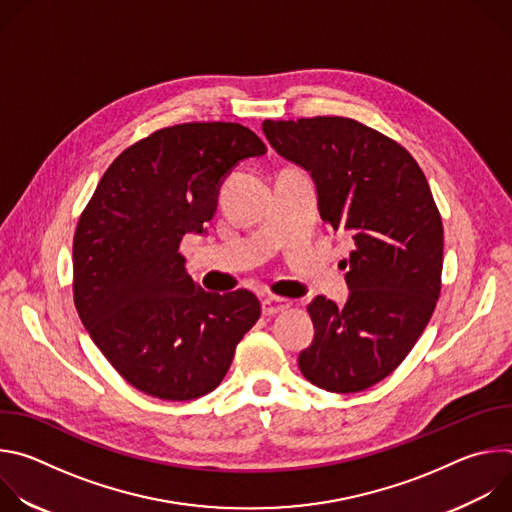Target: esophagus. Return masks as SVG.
<instances>
[{
  "instance_id": "esophagus-1",
  "label": "esophagus",
  "mask_w": 512,
  "mask_h": 512,
  "mask_svg": "<svg viewBox=\"0 0 512 512\" xmlns=\"http://www.w3.org/2000/svg\"><path fill=\"white\" fill-rule=\"evenodd\" d=\"M289 306H291L289 300H283V298H265L261 310H263V316H277V314L289 310Z\"/></svg>"
}]
</instances>
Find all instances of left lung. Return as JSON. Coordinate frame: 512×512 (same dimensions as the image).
<instances>
[{"mask_svg": "<svg viewBox=\"0 0 512 512\" xmlns=\"http://www.w3.org/2000/svg\"><path fill=\"white\" fill-rule=\"evenodd\" d=\"M273 148L312 172L320 216L352 239L344 308L310 302L316 338L300 371L330 393L389 377L425 330L442 291L444 225L427 178L395 139L350 117L263 121Z\"/></svg>", "mask_w": 512, "mask_h": 512, "instance_id": "left-lung-1", "label": "left lung"}]
</instances>
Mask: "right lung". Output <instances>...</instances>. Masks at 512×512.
Segmentation results:
<instances>
[{
    "mask_svg": "<svg viewBox=\"0 0 512 512\" xmlns=\"http://www.w3.org/2000/svg\"><path fill=\"white\" fill-rule=\"evenodd\" d=\"M265 152L241 123L162 127L113 160L81 212L72 241L75 306L137 391L164 401L210 393L259 320L251 291L221 296L196 285L180 243L212 218L223 176Z\"/></svg>",
    "mask_w": 512,
    "mask_h": 512,
    "instance_id": "add662e5",
    "label": "right lung"
}]
</instances>
